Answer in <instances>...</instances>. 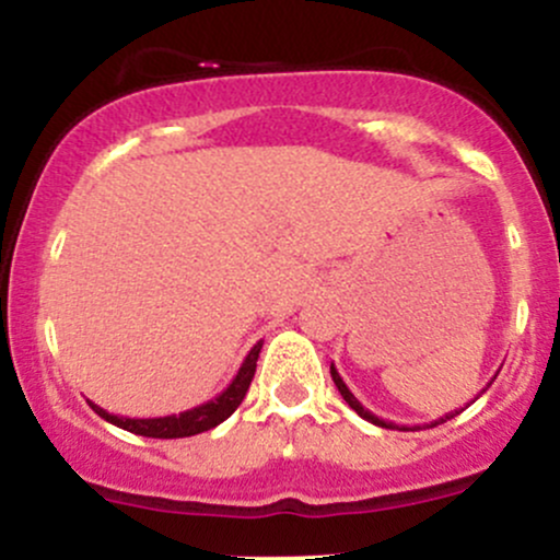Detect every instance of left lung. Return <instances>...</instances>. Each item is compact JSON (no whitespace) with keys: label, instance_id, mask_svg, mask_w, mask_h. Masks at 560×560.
<instances>
[{"label":"left lung","instance_id":"obj_1","mask_svg":"<svg viewBox=\"0 0 560 560\" xmlns=\"http://www.w3.org/2000/svg\"><path fill=\"white\" fill-rule=\"evenodd\" d=\"M498 374H500V371H498ZM498 374H494V376H498ZM331 378H334V384H337L339 395H342V397H345V402H347V405H350V408H352V410H355V413H358V416H361V419H365V421H371V423H376V427H382V429H400V432H416V429H421V427H397V423H395V421H384V419H378V416H374V413H371V410H369V408H363V405H361V402H358V397H355V395H352V392H350V389H347V384L342 382V376H339V371H337V369H334V363H331ZM492 382H494V378H492ZM492 382H490V384H492ZM490 384H487V387H490ZM487 387H485V389H481L477 397H481V395H485V392H487ZM477 397H474V400H477ZM474 400H471V402H474ZM466 408H468V405H466ZM460 410H464V408H460ZM460 410H450V413H445V416H442V419H436V421H432V423H427V427H436V423H445V421H450V419H455V416H458V413H460Z\"/></svg>","mask_w":560,"mask_h":560}]
</instances>
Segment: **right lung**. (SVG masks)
<instances>
[{
  "mask_svg": "<svg viewBox=\"0 0 560 560\" xmlns=\"http://www.w3.org/2000/svg\"><path fill=\"white\" fill-rule=\"evenodd\" d=\"M262 350V342H258L253 350L247 352L236 376L231 378V384L221 395H215L213 400L197 405V408L184 410V413H173V416H158V419H128V416H115L107 413L105 408L94 405L89 400V405L94 408L96 416H102L105 421L115 423V427L126 429V432L141 434V436H155V440H178V436H195L199 432H208V429H215L218 423H223L240 408L244 395H247L249 382H253L255 369H258V355Z\"/></svg>",
  "mask_w": 560,
  "mask_h": 560,
  "instance_id": "obj_1",
  "label": "right lung"
}]
</instances>
